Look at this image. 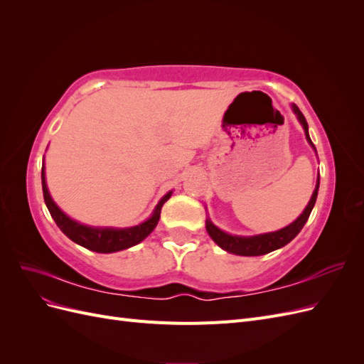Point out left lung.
Listing matches in <instances>:
<instances>
[{
  "instance_id": "obj_1",
  "label": "left lung",
  "mask_w": 364,
  "mask_h": 364,
  "mask_svg": "<svg viewBox=\"0 0 364 364\" xmlns=\"http://www.w3.org/2000/svg\"><path fill=\"white\" fill-rule=\"evenodd\" d=\"M291 109H293L297 121H299L304 132H305V138L308 141V144H310L311 149L316 151V147L310 138V134H308V124H306L305 117L302 115L299 107H297L296 105H291ZM316 155H317V151H316ZM318 183H321V176H317L316 188L311 194L310 202H308V205L302 211V214L297 217L293 223H290L289 226H285L279 230H273V232L258 234V235H249V237L232 235V234H228V232H225V230L217 228L211 222V220L206 218V232L214 240V243L218 247H222L223 250H226L229 253H234V255L259 257V255H266V253H269V252L281 249L285 245H289L290 241L301 232V229L306 223V220H308V217H310L313 208H314V203H316V199H317Z\"/></svg>"
}]
</instances>
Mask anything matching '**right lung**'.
I'll return each mask as SVG.
<instances>
[{
	"label": "right lung",
	"mask_w": 364,
	"mask_h": 364,
	"mask_svg": "<svg viewBox=\"0 0 364 364\" xmlns=\"http://www.w3.org/2000/svg\"><path fill=\"white\" fill-rule=\"evenodd\" d=\"M41 178H42L43 200H46L48 211L54 222H56V225L59 226V229L70 240H73L74 243L98 253H112V252L124 250L132 246H136L142 240L147 238L159 222L162 205L167 202L173 194V191H168L165 194L158 202L155 209H153L151 215L146 220V222H142L136 226H130V228L87 226V225L75 222L74 218L65 214L56 205V202L53 200V197L50 196V191H48L47 181H46V165L43 164H42Z\"/></svg>",
	"instance_id": "1"
}]
</instances>
